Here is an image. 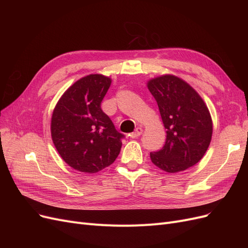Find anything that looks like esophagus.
<instances>
[{"mask_svg": "<svg viewBox=\"0 0 248 248\" xmlns=\"http://www.w3.org/2000/svg\"><path fill=\"white\" fill-rule=\"evenodd\" d=\"M141 133H142V129L140 128V127H138V128L134 130V132L130 133V138L131 139H137V138H139L140 136Z\"/></svg>", "mask_w": 248, "mask_h": 248, "instance_id": "34e87169", "label": "esophagus"}]
</instances>
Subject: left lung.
<instances>
[{
	"label": "left lung",
	"instance_id": "8db88e82",
	"mask_svg": "<svg viewBox=\"0 0 248 248\" xmlns=\"http://www.w3.org/2000/svg\"><path fill=\"white\" fill-rule=\"evenodd\" d=\"M167 129L166 144L150 153L152 162L164 171H182L198 163L212 138L213 125L209 109L190 85L166 74L148 81Z\"/></svg>",
	"mask_w": 248,
	"mask_h": 248
}]
</instances>
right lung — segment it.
<instances>
[{
	"label": "right lung",
	"mask_w": 248,
	"mask_h": 248,
	"mask_svg": "<svg viewBox=\"0 0 248 248\" xmlns=\"http://www.w3.org/2000/svg\"><path fill=\"white\" fill-rule=\"evenodd\" d=\"M110 84L102 74L81 78L66 90L52 111V141L74 170L94 174L110 166L121 150L124 134L101 109Z\"/></svg>",
	"instance_id": "1"
}]
</instances>
